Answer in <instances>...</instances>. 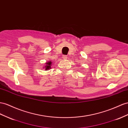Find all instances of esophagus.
<instances>
[{
  "label": "esophagus",
  "instance_id": "esophagus-1",
  "mask_svg": "<svg viewBox=\"0 0 128 128\" xmlns=\"http://www.w3.org/2000/svg\"><path fill=\"white\" fill-rule=\"evenodd\" d=\"M62 58L64 59H67V56H66V55H64V56H62Z\"/></svg>",
  "mask_w": 128,
  "mask_h": 128
}]
</instances>
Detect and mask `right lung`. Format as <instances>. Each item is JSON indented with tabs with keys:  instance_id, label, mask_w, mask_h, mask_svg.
Here are the masks:
<instances>
[{
	"instance_id": "add662e5",
	"label": "right lung",
	"mask_w": 128,
	"mask_h": 128,
	"mask_svg": "<svg viewBox=\"0 0 128 128\" xmlns=\"http://www.w3.org/2000/svg\"><path fill=\"white\" fill-rule=\"evenodd\" d=\"M51 64H52V62H49L48 61L47 63H46V65L45 66V70H50V68H51Z\"/></svg>"
}]
</instances>
